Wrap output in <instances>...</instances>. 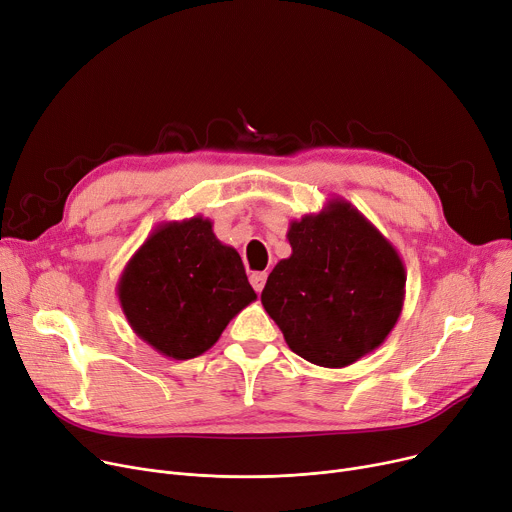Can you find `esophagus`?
<instances>
[{
    "instance_id": "esophagus-1",
    "label": "esophagus",
    "mask_w": 512,
    "mask_h": 512,
    "mask_svg": "<svg viewBox=\"0 0 512 512\" xmlns=\"http://www.w3.org/2000/svg\"><path fill=\"white\" fill-rule=\"evenodd\" d=\"M251 286L255 288V292L259 294L261 290H263V286H265V280H267V274H265V271H253V274H251Z\"/></svg>"
}]
</instances>
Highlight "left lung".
I'll return each instance as SVG.
<instances>
[{
	"instance_id": "obj_1",
	"label": "left lung",
	"mask_w": 512,
	"mask_h": 512,
	"mask_svg": "<svg viewBox=\"0 0 512 512\" xmlns=\"http://www.w3.org/2000/svg\"><path fill=\"white\" fill-rule=\"evenodd\" d=\"M288 243L292 255L261 292L288 348L325 368L377 350L403 309L407 276L397 249L342 197L292 220Z\"/></svg>"
}]
</instances>
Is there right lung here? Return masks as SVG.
Segmentation results:
<instances>
[{
  "label": "right lung",
  "mask_w": 512,
  "mask_h": 512,
  "mask_svg": "<svg viewBox=\"0 0 512 512\" xmlns=\"http://www.w3.org/2000/svg\"><path fill=\"white\" fill-rule=\"evenodd\" d=\"M117 296L133 333L173 360L208 352L257 298L241 255L203 216L160 222L127 261Z\"/></svg>",
  "instance_id": "obj_1"
}]
</instances>
